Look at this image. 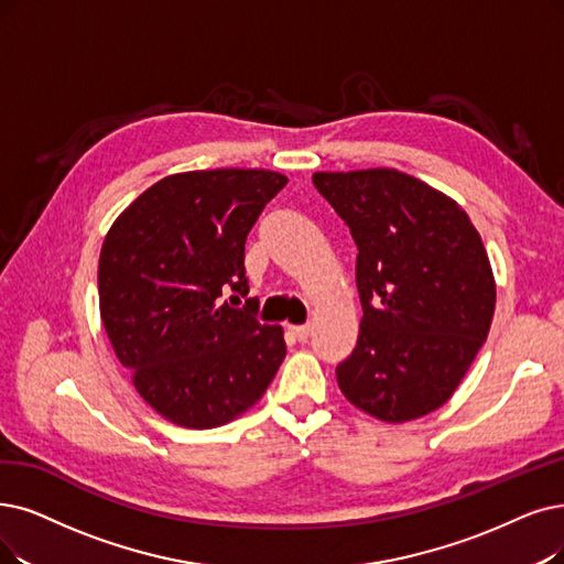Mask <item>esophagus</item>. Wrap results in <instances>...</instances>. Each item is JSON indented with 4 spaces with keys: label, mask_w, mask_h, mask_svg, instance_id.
Wrapping results in <instances>:
<instances>
[{
    "label": "esophagus",
    "mask_w": 564,
    "mask_h": 564,
    "mask_svg": "<svg viewBox=\"0 0 564 564\" xmlns=\"http://www.w3.org/2000/svg\"><path fill=\"white\" fill-rule=\"evenodd\" d=\"M291 333L296 335V340H301V343H305L307 337H310V333H312V326L310 324H301V326H291Z\"/></svg>",
    "instance_id": "1"
}]
</instances>
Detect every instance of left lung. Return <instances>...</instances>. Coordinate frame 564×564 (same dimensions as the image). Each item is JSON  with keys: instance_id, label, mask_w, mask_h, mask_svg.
<instances>
[{"instance_id": "1", "label": "left lung", "mask_w": 564, "mask_h": 564, "mask_svg": "<svg viewBox=\"0 0 564 564\" xmlns=\"http://www.w3.org/2000/svg\"><path fill=\"white\" fill-rule=\"evenodd\" d=\"M312 183L358 247L364 317L337 387L387 423L435 412L492 322L495 278L479 231L452 196L398 169L317 171Z\"/></svg>"}]
</instances>
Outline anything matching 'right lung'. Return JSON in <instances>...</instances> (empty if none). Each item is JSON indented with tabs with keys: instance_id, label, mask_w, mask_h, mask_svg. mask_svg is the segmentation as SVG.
<instances>
[{
	"instance_id": "1",
	"label": "right lung",
	"mask_w": 564,
	"mask_h": 564,
	"mask_svg": "<svg viewBox=\"0 0 564 564\" xmlns=\"http://www.w3.org/2000/svg\"><path fill=\"white\" fill-rule=\"evenodd\" d=\"M284 185L286 175L265 169L173 173L133 198L104 238L108 340L133 389L175 425L208 431L238 419L282 366V326L257 322V299L236 310L219 296L250 291L245 238Z\"/></svg>"
}]
</instances>
